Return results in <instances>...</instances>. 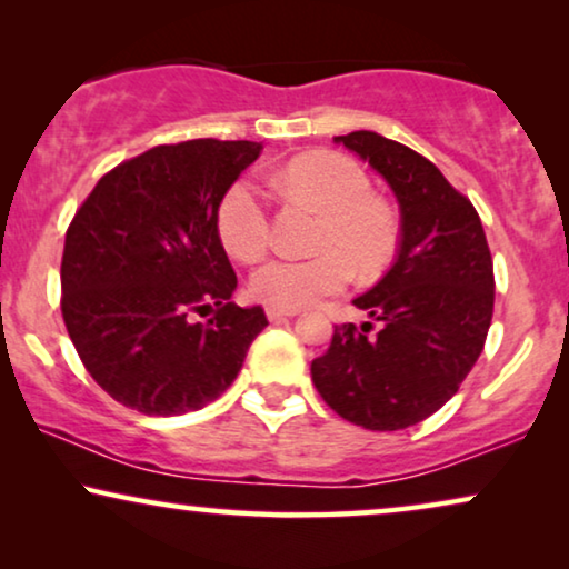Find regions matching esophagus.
I'll use <instances>...</instances> for the list:
<instances>
[{
	"label": "esophagus",
	"instance_id": "34e87169",
	"mask_svg": "<svg viewBox=\"0 0 569 569\" xmlns=\"http://www.w3.org/2000/svg\"><path fill=\"white\" fill-rule=\"evenodd\" d=\"M298 308H277V306H267V318L269 321H277V318H292L298 316Z\"/></svg>",
	"mask_w": 569,
	"mask_h": 569
}]
</instances>
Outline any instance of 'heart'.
I'll use <instances>...</instances> for the list:
<instances>
[{
  "instance_id": "obj_1",
  "label": "heart",
  "mask_w": 569,
  "mask_h": 569,
  "mask_svg": "<svg viewBox=\"0 0 569 569\" xmlns=\"http://www.w3.org/2000/svg\"><path fill=\"white\" fill-rule=\"evenodd\" d=\"M282 197L321 212L308 259H271L253 271L251 295L277 308H306L360 282L380 277L399 243V220L388 201L370 193V178L337 152H306L277 170ZM217 236L232 259L251 263L269 248L271 222L263 193L236 181L217 207Z\"/></svg>"
}]
</instances>
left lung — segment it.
I'll return each mask as SVG.
<instances>
[{"mask_svg": "<svg viewBox=\"0 0 569 569\" xmlns=\"http://www.w3.org/2000/svg\"><path fill=\"white\" fill-rule=\"evenodd\" d=\"M391 186L401 209L399 256L355 306L372 323L333 326L310 362L321 399L365 430H403L435 415L485 349L495 271L477 209L422 154L376 131L337 137Z\"/></svg>", "mask_w": 569, "mask_h": 569, "instance_id": "8db88e82", "label": "left lung"}]
</instances>
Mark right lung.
Listing matches in <instances>:
<instances>
[{
	"mask_svg": "<svg viewBox=\"0 0 569 569\" xmlns=\"http://www.w3.org/2000/svg\"><path fill=\"white\" fill-rule=\"evenodd\" d=\"M259 154L246 139L158 144L108 170L69 222L61 316L84 370L123 407H207L269 323L230 302L238 277L217 236L220 199ZM201 309L213 318L193 325Z\"/></svg>",
	"mask_w": 569,
	"mask_h": 569,
	"instance_id": "obj_1",
	"label": "right lung"
}]
</instances>
